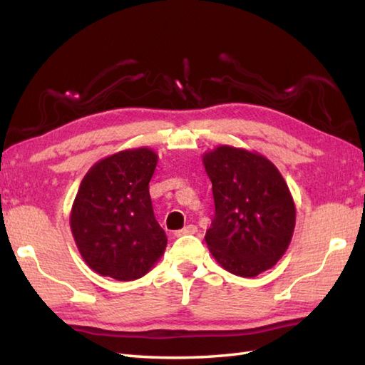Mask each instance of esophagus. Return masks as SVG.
<instances>
[{
	"label": "esophagus",
	"mask_w": 365,
	"mask_h": 365,
	"mask_svg": "<svg viewBox=\"0 0 365 365\" xmlns=\"http://www.w3.org/2000/svg\"><path fill=\"white\" fill-rule=\"evenodd\" d=\"M197 232V227L196 226H192V224H190V226H187V227H183V229H180V230H177L175 232V237H182V235H190V234H196Z\"/></svg>",
	"instance_id": "esophagus-1"
}]
</instances>
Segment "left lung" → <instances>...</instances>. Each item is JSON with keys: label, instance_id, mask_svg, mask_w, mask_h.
I'll use <instances>...</instances> for the list:
<instances>
[{"label": "left lung", "instance_id": "8db88e82", "mask_svg": "<svg viewBox=\"0 0 365 365\" xmlns=\"http://www.w3.org/2000/svg\"><path fill=\"white\" fill-rule=\"evenodd\" d=\"M202 163L212 180L215 216L208 251L229 273L254 277L273 268L289 247L297 208L284 177L268 158L218 145Z\"/></svg>", "mask_w": 365, "mask_h": 365}]
</instances>
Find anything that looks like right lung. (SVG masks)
I'll return each mask as SVG.
<instances>
[{
	"instance_id": "1",
	"label": "right lung",
	"mask_w": 365,
	"mask_h": 365,
	"mask_svg": "<svg viewBox=\"0 0 365 365\" xmlns=\"http://www.w3.org/2000/svg\"><path fill=\"white\" fill-rule=\"evenodd\" d=\"M157 161L149 147H138L97 161L84 175L71 229L83 260L96 273L135 281L165 254L168 238L149 195Z\"/></svg>"
}]
</instances>
